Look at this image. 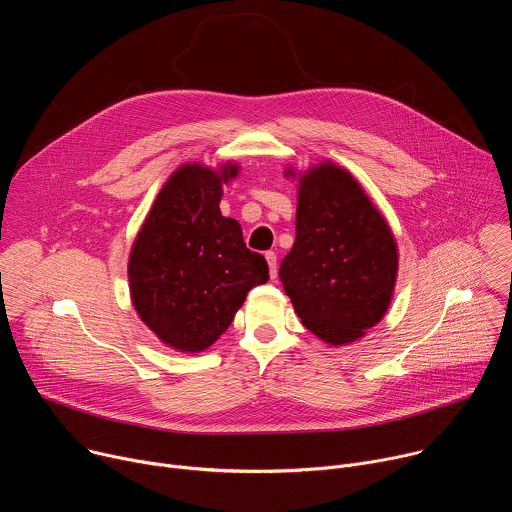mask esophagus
Returning <instances> with one entry per match:
<instances>
[{"label": "esophagus", "mask_w": 512, "mask_h": 512, "mask_svg": "<svg viewBox=\"0 0 512 512\" xmlns=\"http://www.w3.org/2000/svg\"><path fill=\"white\" fill-rule=\"evenodd\" d=\"M265 259H267V265H269V275L271 279H277V255L273 251H267L265 253Z\"/></svg>", "instance_id": "esophagus-1"}]
</instances>
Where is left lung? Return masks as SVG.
Instances as JSON below:
<instances>
[{
	"instance_id": "8db88e82",
	"label": "left lung",
	"mask_w": 512,
	"mask_h": 512,
	"mask_svg": "<svg viewBox=\"0 0 512 512\" xmlns=\"http://www.w3.org/2000/svg\"><path fill=\"white\" fill-rule=\"evenodd\" d=\"M396 275V239L360 183L333 162L305 170L279 267L301 323L329 346L356 342L388 311Z\"/></svg>"
}]
</instances>
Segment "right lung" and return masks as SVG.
<instances>
[{
  "label": "right lung",
  "instance_id": "right-lung-1",
  "mask_svg": "<svg viewBox=\"0 0 512 512\" xmlns=\"http://www.w3.org/2000/svg\"><path fill=\"white\" fill-rule=\"evenodd\" d=\"M237 164H183L164 183L130 251L134 309L160 342L195 354L227 331L255 285L269 279L263 255L247 249L241 225L223 217V183Z\"/></svg>",
  "mask_w": 512,
  "mask_h": 512
}]
</instances>
